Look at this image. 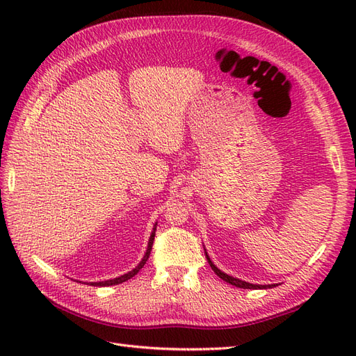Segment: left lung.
<instances>
[{
	"instance_id": "1",
	"label": "left lung",
	"mask_w": 356,
	"mask_h": 356,
	"mask_svg": "<svg viewBox=\"0 0 356 356\" xmlns=\"http://www.w3.org/2000/svg\"><path fill=\"white\" fill-rule=\"evenodd\" d=\"M204 255H207V260H208V263H209V266L212 267V270L217 273V276H220L222 281H225V282H229V284H232V285H234V286H238V288H243V289H267V288H273V286H276L275 284H272V285H254V284H250V282H245V281H241V279H238V277H233V276H229L227 273H224V272H221L220 268L215 266L212 261H211V258H209V255H208V252L204 251Z\"/></svg>"
}]
</instances>
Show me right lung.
Wrapping results in <instances>:
<instances>
[{
    "instance_id": "add662e5",
    "label": "right lung",
    "mask_w": 356,
    "mask_h": 356,
    "mask_svg": "<svg viewBox=\"0 0 356 356\" xmlns=\"http://www.w3.org/2000/svg\"><path fill=\"white\" fill-rule=\"evenodd\" d=\"M156 225L157 224H154V229H153V232H152V236H149V241H148V246H147V252H145V255H144V258L141 260V263H139L134 270H131L129 273H124V275H122V276H118V277H114V279H108V281H102V282H89V285H92V286H110V285H118V284H122V282H126L127 279H131V277H134L139 270H141V268L144 267V264L147 263V260H148V257H149V252H152V246H153V242H154V236H156Z\"/></svg>"
}]
</instances>
